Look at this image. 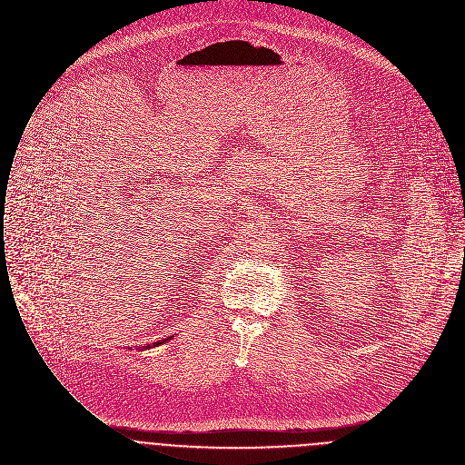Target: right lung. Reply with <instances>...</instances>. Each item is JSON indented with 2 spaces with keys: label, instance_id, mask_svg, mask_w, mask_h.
I'll return each mask as SVG.
<instances>
[{
  "label": "right lung",
  "instance_id": "right-lung-1",
  "mask_svg": "<svg viewBox=\"0 0 465 465\" xmlns=\"http://www.w3.org/2000/svg\"><path fill=\"white\" fill-rule=\"evenodd\" d=\"M173 337V335H171ZM171 337H167V339H171ZM167 339H162V341H158V342H153V344H148V346H144V348H152V346H158V344H162V342H165Z\"/></svg>",
  "mask_w": 465,
  "mask_h": 465
}]
</instances>
